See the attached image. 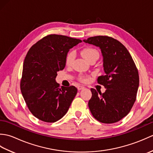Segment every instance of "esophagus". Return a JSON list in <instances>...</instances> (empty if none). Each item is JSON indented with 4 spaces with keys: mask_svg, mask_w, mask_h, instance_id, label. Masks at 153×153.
<instances>
[{
    "mask_svg": "<svg viewBox=\"0 0 153 153\" xmlns=\"http://www.w3.org/2000/svg\"><path fill=\"white\" fill-rule=\"evenodd\" d=\"M83 88H84V86H83V85H78V86H77V89H78V90H82Z\"/></svg>",
    "mask_w": 153,
    "mask_h": 153,
    "instance_id": "1",
    "label": "esophagus"
}]
</instances>
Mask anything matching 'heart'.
<instances>
[{"label": "heart", "instance_id": "1", "mask_svg": "<svg viewBox=\"0 0 153 153\" xmlns=\"http://www.w3.org/2000/svg\"><path fill=\"white\" fill-rule=\"evenodd\" d=\"M82 54L83 55V56L89 62L93 59H95V58H97V59H98V58L99 56V53L98 51L95 49V48H94L93 47H90L83 48L82 51ZM74 58H75L74 52L72 51H70L68 52L66 56V58H65V62H66V66H71L73 63ZM79 79L80 81H82V82H86L89 80L88 77H86L83 76H80Z\"/></svg>", "mask_w": 153, "mask_h": 153}]
</instances>
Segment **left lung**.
I'll return each mask as SVG.
<instances>
[{
	"label": "left lung",
	"mask_w": 153,
	"mask_h": 153,
	"mask_svg": "<svg viewBox=\"0 0 153 153\" xmlns=\"http://www.w3.org/2000/svg\"><path fill=\"white\" fill-rule=\"evenodd\" d=\"M83 41L100 48L105 72L97 79L98 83L106 89L105 92L98 94L91 89L90 111L100 122H118L128 114L136 100L139 83L137 67L129 51L115 39L99 35Z\"/></svg>",
	"instance_id": "obj_1"
}]
</instances>
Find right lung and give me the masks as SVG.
<instances>
[{"label": "right lung", "mask_w": 153, "mask_h": 153, "mask_svg": "<svg viewBox=\"0 0 153 153\" xmlns=\"http://www.w3.org/2000/svg\"><path fill=\"white\" fill-rule=\"evenodd\" d=\"M82 40L48 35L32 46L25 58L21 92L29 110L45 122H55L66 114L76 97V87H59L57 71L62 70L68 51Z\"/></svg>", "instance_id": "right-lung-1"}]
</instances>
